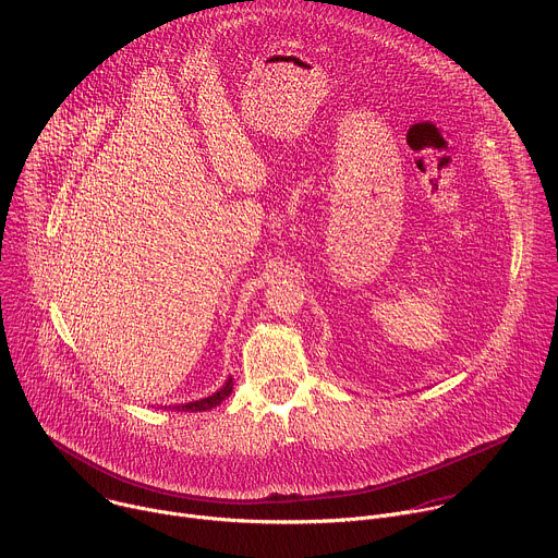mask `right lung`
<instances>
[{"instance_id": "add662e5", "label": "right lung", "mask_w": 558, "mask_h": 558, "mask_svg": "<svg viewBox=\"0 0 558 558\" xmlns=\"http://www.w3.org/2000/svg\"><path fill=\"white\" fill-rule=\"evenodd\" d=\"M231 390H233V381H231V377H227L225 384H222L216 392H211V395H207V397H201V400H194V402H187V404L161 407V409H166V411H181V413H205V411L216 409L222 400H227V397L231 395ZM156 407H158V404H156Z\"/></svg>"}]
</instances>
